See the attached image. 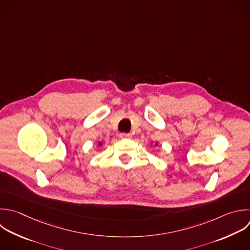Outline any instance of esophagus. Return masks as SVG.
I'll return each mask as SVG.
<instances>
[{
  "label": "esophagus",
  "instance_id": "esophagus-1",
  "mask_svg": "<svg viewBox=\"0 0 250 250\" xmlns=\"http://www.w3.org/2000/svg\"><path fill=\"white\" fill-rule=\"evenodd\" d=\"M119 137H120V139H131L132 134H130V133H121L119 135Z\"/></svg>",
  "mask_w": 250,
  "mask_h": 250
}]
</instances>
